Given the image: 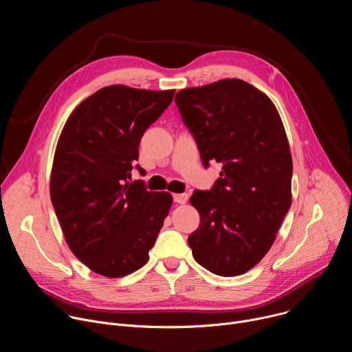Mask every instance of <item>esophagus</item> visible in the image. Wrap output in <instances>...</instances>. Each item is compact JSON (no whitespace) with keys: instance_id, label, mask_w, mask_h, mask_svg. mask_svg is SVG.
<instances>
[{"instance_id":"obj_1","label":"esophagus","mask_w":352,"mask_h":352,"mask_svg":"<svg viewBox=\"0 0 352 352\" xmlns=\"http://www.w3.org/2000/svg\"><path fill=\"white\" fill-rule=\"evenodd\" d=\"M173 199H174V202H177V204H179V205H184V204H186V200H188V193H175L174 196H173Z\"/></svg>"}]
</instances>
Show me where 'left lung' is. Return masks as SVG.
Segmentation results:
<instances>
[{"mask_svg":"<svg viewBox=\"0 0 352 352\" xmlns=\"http://www.w3.org/2000/svg\"><path fill=\"white\" fill-rule=\"evenodd\" d=\"M185 126L208 168L221 163L209 190H193L200 223L188 236L195 261L234 277L256 266L291 206L292 159L272 100L241 79H223L175 96Z\"/></svg>","mask_w":352,"mask_h":352,"instance_id":"obj_1","label":"left lung"}]
</instances>
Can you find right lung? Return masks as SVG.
Returning a JSON list of instances; mask_svg holds the SVG:
<instances>
[{
    "instance_id": "1",
    "label": "right lung",
    "mask_w": 352,
    "mask_h": 352,
    "mask_svg": "<svg viewBox=\"0 0 352 352\" xmlns=\"http://www.w3.org/2000/svg\"><path fill=\"white\" fill-rule=\"evenodd\" d=\"M175 90L100 89L68 118L54 156L50 196L74 255L90 270L124 277L148 261L173 197L129 182L144 131Z\"/></svg>"
}]
</instances>
